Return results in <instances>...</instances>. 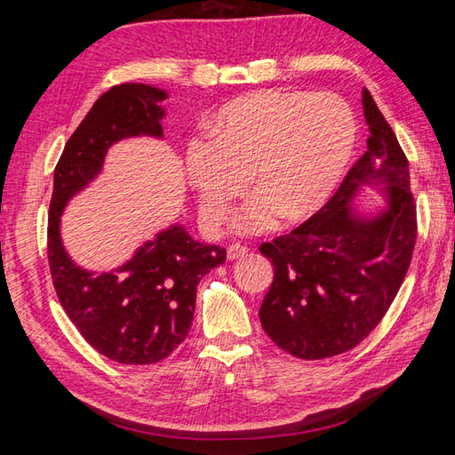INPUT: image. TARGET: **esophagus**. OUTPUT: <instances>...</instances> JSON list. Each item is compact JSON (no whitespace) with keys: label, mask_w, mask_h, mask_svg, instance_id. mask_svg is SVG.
<instances>
[{"label":"esophagus","mask_w":455,"mask_h":455,"mask_svg":"<svg viewBox=\"0 0 455 455\" xmlns=\"http://www.w3.org/2000/svg\"><path fill=\"white\" fill-rule=\"evenodd\" d=\"M246 252H248V250L243 244H230L227 248V258L228 259H238V258H243Z\"/></svg>","instance_id":"1"}]
</instances>
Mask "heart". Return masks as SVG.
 <instances>
[{
    "label": "heart",
    "mask_w": 455,
    "mask_h": 455,
    "mask_svg": "<svg viewBox=\"0 0 455 455\" xmlns=\"http://www.w3.org/2000/svg\"><path fill=\"white\" fill-rule=\"evenodd\" d=\"M213 139H191L186 176L203 220L220 227L233 201L258 191L233 219L236 235H262L279 217L301 220L332 197L357 139L355 115L331 92H252L228 101L207 123Z\"/></svg>",
    "instance_id": "heart-1"
}]
</instances>
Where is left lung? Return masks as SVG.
I'll list each match as a JSON object with an SVG mask.
<instances>
[{"label":"left lung","mask_w":455,"mask_h":455,"mask_svg":"<svg viewBox=\"0 0 455 455\" xmlns=\"http://www.w3.org/2000/svg\"><path fill=\"white\" fill-rule=\"evenodd\" d=\"M362 103L367 150L342 186L301 227L259 246L275 272L259 323L282 350L301 360L352 350L379 324L417 240L407 156L365 88ZM367 187L384 199L373 212L355 201Z\"/></svg>","instance_id":"1"}]
</instances>
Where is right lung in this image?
<instances>
[{
    "mask_svg": "<svg viewBox=\"0 0 455 455\" xmlns=\"http://www.w3.org/2000/svg\"><path fill=\"white\" fill-rule=\"evenodd\" d=\"M168 92L148 84H121L105 92L66 142L54 170L48 211V264L58 301L101 355L147 365L186 340L201 277L225 264L227 250L199 243L172 222L109 272L76 264L62 243V212L100 176L109 148L124 139H162V101Z\"/></svg>",
    "mask_w": 455,
    "mask_h": 455,
    "instance_id": "right-lung-1",
    "label": "right lung"
}]
</instances>
